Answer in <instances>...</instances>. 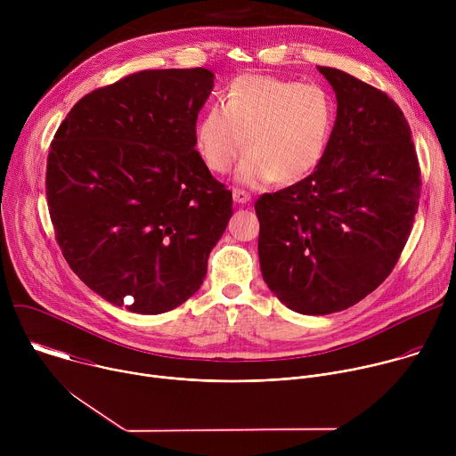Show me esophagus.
<instances>
[{"label": "esophagus", "instance_id": "obj_1", "mask_svg": "<svg viewBox=\"0 0 456 456\" xmlns=\"http://www.w3.org/2000/svg\"><path fill=\"white\" fill-rule=\"evenodd\" d=\"M232 199H234L236 204H247V202H250V194L247 191H243V189L234 187L232 189Z\"/></svg>", "mask_w": 456, "mask_h": 456}]
</instances>
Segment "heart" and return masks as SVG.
<instances>
[{
    "label": "heart",
    "mask_w": 456,
    "mask_h": 456,
    "mask_svg": "<svg viewBox=\"0 0 456 456\" xmlns=\"http://www.w3.org/2000/svg\"><path fill=\"white\" fill-rule=\"evenodd\" d=\"M338 106L329 90L271 76H241L194 127V148L218 175L243 159L238 178L250 187L292 183L314 173L329 150Z\"/></svg>",
    "instance_id": "obj_1"
}]
</instances>
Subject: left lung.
<instances>
[{
    "label": "left lung",
    "instance_id": "8db88e82",
    "mask_svg": "<svg viewBox=\"0 0 456 456\" xmlns=\"http://www.w3.org/2000/svg\"><path fill=\"white\" fill-rule=\"evenodd\" d=\"M317 70L338 97L329 150L312 175L254 204L264 280L281 303L306 315L345 310L389 276L422 185L397 102L343 70Z\"/></svg>",
    "mask_w": 456,
    "mask_h": 456
}]
</instances>
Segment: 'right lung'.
Listing matches in <instances>:
<instances>
[{"instance_id": "right-lung-1", "label": "right lung", "mask_w": 456, "mask_h": 456, "mask_svg": "<svg viewBox=\"0 0 456 456\" xmlns=\"http://www.w3.org/2000/svg\"><path fill=\"white\" fill-rule=\"evenodd\" d=\"M208 69L141 70L85 95L59 124L46 202L70 269L137 314L200 289L232 215V192L194 150Z\"/></svg>"}]
</instances>
